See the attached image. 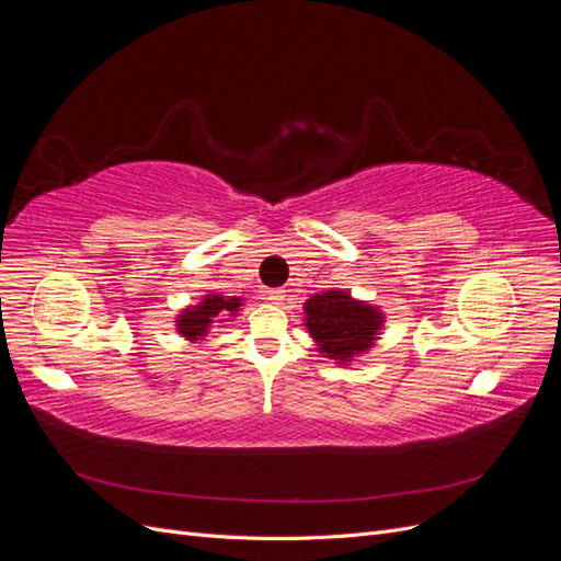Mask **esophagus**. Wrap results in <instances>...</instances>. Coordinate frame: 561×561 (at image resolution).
<instances>
[{"label":"esophagus","instance_id":"esophagus-1","mask_svg":"<svg viewBox=\"0 0 561 561\" xmlns=\"http://www.w3.org/2000/svg\"><path fill=\"white\" fill-rule=\"evenodd\" d=\"M268 301L276 304V307H278V304L285 301V290H268Z\"/></svg>","mask_w":561,"mask_h":561}]
</instances>
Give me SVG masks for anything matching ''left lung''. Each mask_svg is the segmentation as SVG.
Masks as SVG:
<instances>
[{
    "label": "left lung",
    "instance_id": "obj_1",
    "mask_svg": "<svg viewBox=\"0 0 561 561\" xmlns=\"http://www.w3.org/2000/svg\"><path fill=\"white\" fill-rule=\"evenodd\" d=\"M304 325L322 355L330 360L351 363L355 355L369 351L383 328V313L344 290H325L304 304Z\"/></svg>",
    "mask_w": 561,
    "mask_h": 561
}]
</instances>
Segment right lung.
I'll return each instance as SVG.
<instances>
[{
	"label": "right lung",
	"instance_id": "right-lung-1",
	"mask_svg": "<svg viewBox=\"0 0 561 561\" xmlns=\"http://www.w3.org/2000/svg\"><path fill=\"white\" fill-rule=\"evenodd\" d=\"M239 307H241V297H222V295L208 293V295H203V301H198L196 307L184 309L178 316L175 328L184 339H190V342H198V339L208 334L210 325L217 318L239 316Z\"/></svg>",
	"mask_w": 561,
	"mask_h": 561
}]
</instances>
